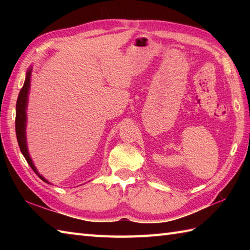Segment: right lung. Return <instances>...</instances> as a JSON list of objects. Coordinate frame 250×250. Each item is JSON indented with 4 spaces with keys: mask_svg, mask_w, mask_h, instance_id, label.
Instances as JSON below:
<instances>
[{
    "mask_svg": "<svg viewBox=\"0 0 250 250\" xmlns=\"http://www.w3.org/2000/svg\"><path fill=\"white\" fill-rule=\"evenodd\" d=\"M31 73H32V68H29V70L26 71L23 87L20 90L18 99H17V104H16V135H17V141H18V145H19L20 150H21V152H22L23 157L25 158L26 162L29 163L31 168L33 169L36 175H39V177L41 179H43L45 183L49 184L48 180H46L36 169L33 161H32V159L30 158L29 151H28V146H26V137H25L26 106H28V94L30 91Z\"/></svg>",
    "mask_w": 250,
    "mask_h": 250,
    "instance_id": "right-lung-1",
    "label": "right lung"
}]
</instances>
